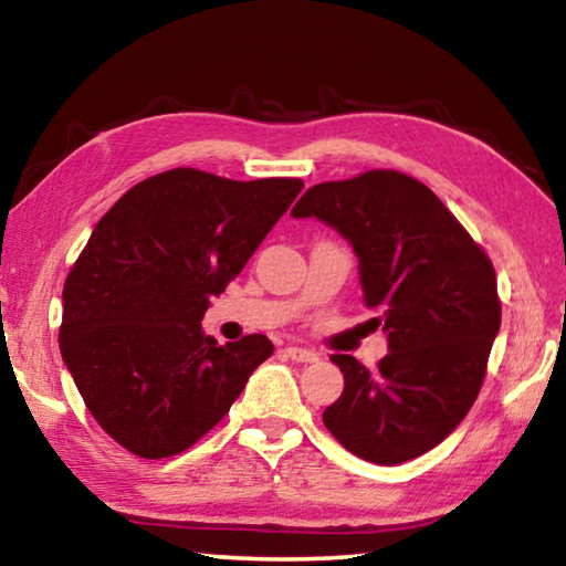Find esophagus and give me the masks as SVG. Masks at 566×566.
Segmentation results:
<instances>
[{"label":"esophagus","mask_w":566,"mask_h":566,"mask_svg":"<svg viewBox=\"0 0 566 566\" xmlns=\"http://www.w3.org/2000/svg\"><path fill=\"white\" fill-rule=\"evenodd\" d=\"M284 354L292 358V361L296 364H314L316 361V352H312V348H302V346H286Z\"/></svg>","instance_id":"obj_1"}]
</instances>
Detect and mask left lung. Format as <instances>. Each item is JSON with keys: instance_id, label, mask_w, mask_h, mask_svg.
Listing matches in <instances>:
<instances>
[{"instance_id": "1", "label": "left lung", "mask_w": 566, "mask_h": 566, "mask_svg": "<svg viewBox=\"0 0 566 566\" xmlns=\"http://www.w3.org/2000/svg\"><path fill=\"white\" fill-rule=\"evenodd\" d=\"M352 242L364 302L390 352L374 371L348 354L332 361L344 394L324 426L376 465L413 460L446 440L485 381L500 332L495 266L438 195L398 170L318 182L294 205Z\"/></svg>"}]
</instances>
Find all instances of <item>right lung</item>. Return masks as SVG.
I'll use <instances>...</instances> for the list:
<instances>
[{"label":"right lung","mask_w":566,"mask_h":566,"mask_svg":"<svg viewBox=\"0 0 566 566\" xmlns=\"http://www.w3.org/2000/svg\"><path fill=\"white\" fill-rule=\"evenodd\" d=\"M302 188L172 168L98 220L66 276L59 348L91 416L128 453L160 460L198 443L272 356L262 334L220 346L200 322Z\"/></svg>","instance_id":"1"}]
</instances>
